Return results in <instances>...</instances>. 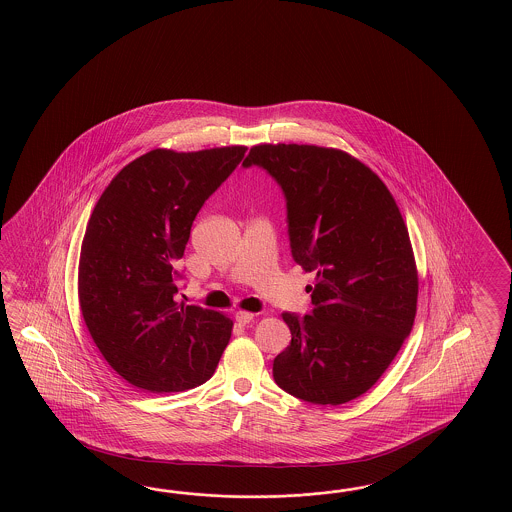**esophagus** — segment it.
I'll return each instance as SVG.
<instances>
[{
	"label": "esophagus",
	"mask_w": 512,
	"mask_h": 512,
	"mask_svg": "<svg viewBox=\"0 0 512 512\" xmlns=\"http://www.w3.org/2000/svg\"><path fill=\"white\" fill-rule=\"evenodd\" d=\"M235 318L236 322H238L240 326H246V324H249V322L253 320V313H248V311H238Z\"/></svg>",
	"instance_id": "obj_1"
}]
</instances>
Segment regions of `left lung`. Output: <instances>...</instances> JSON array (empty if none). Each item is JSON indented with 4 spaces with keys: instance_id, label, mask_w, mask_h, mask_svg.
I'll return each mask as SVG.
<instances>
[{
    "instance_id": "1",
    "label": "left lung",
    "mask_w": 512,
    "mask_h": 512,
    "mask_svg": "<svg viewBox=\"0 0 512 512\" xmlns=\"http://www.w3.org/2000/svg\"><path fill=\"white\" fill-rule=\"evenodd\" d=\"M285 195L294 263L315 272L309 315L283 313L291 345L277 386L313 404H345L376 384L414 326L417 272L408 229L386 184L360 160L317 145H257Z\"/></svg>"
}]
</instances>
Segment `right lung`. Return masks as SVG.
<instances>
[{
    "label": "right lung",
    "mask_w": 512,
    "mask_h": 512,
    "mask_svg": "<svg viewBox=\"0 0 512 512\" xmlns=\"http://www.w3.org/2000/svg\"><path fill=\"white\" fill-rule=\"evenodd\" d=\"M246 147L156 149L130 162L100 195L83 236V320L128 384L171 393L214 374L233 322L175 300L197 212L242 162Z\"/></svg>",
    "instance_id": "1"
}]
</instances>
